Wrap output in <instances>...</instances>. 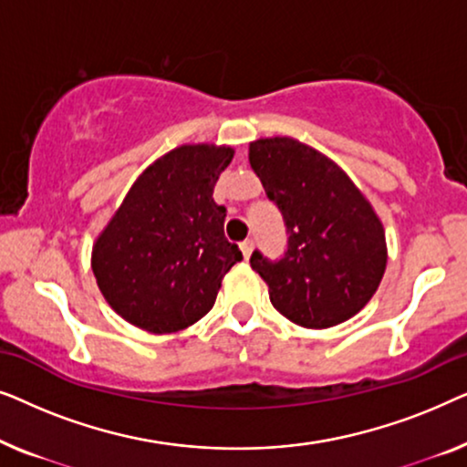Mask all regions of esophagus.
<instances>
[{"mask_svg":"<svg viewBox=\"0 0 467 467\" xmlns=\"http://www.w3.org/2000/svg\"><path fill=\"white\" fill-rule=\"evenodd\" d=\"M253 248H254V242H253V240H246V242H242V244H240V251H242V254H244L246 261L251 259Z\"/></svg>","mask_w":467,"mask_h":467,"instance_id":"34e87169","label":"esophagus"}]
</instances>
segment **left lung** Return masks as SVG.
<instances>
[{
  "mask_svg": "<svg viewBox=\"0 0 467 467\" xmlns=\"http://www.w3.org/2000/svg\"><path fill=\"white\" fill-rule=\"evenodd\" d=\"M248 161L289 234L280 261L251 257L272 306L306 329L348 321L387 270L385 227L372 203L340 165L296 138L254 140Z\"/></svg>",
  "mask_w": 467,
  "mask_h": 467,
  "instance_id": "1",
  "label": "left lung"
}]
</instances>
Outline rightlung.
<instances>
[{"label":"right lung","instance_id":"right-lung-1","mask_svg":"<svg viewBox=\"0 0 467 467\" xmlns=\"http://www.w3.org/2000/svg\"><path fill=\"white\" fill-rule=\"evenodd\" d=\"M232 146L181 144L136 178L95 238L91 267L101 296L127 323L174 334L208 315L223 276L242 259L223 234L213 191Z\"/></svg>","mask_w":467,"mask_h":467}]
</instances>
